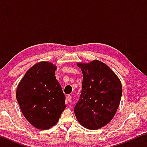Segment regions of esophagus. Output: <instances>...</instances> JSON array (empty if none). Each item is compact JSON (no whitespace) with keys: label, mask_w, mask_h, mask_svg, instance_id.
<instances>
[{"label":"esophagus","mask_w":147,"mask_h":147,"mask_svg":"<svg viewBox=\"0 0 147 147\" xmlns=\"http://www.w3.org/2000/svg\"><path fill=\"white\" fill-rule=\"evenodd\" d=\"M67 101H69V102H71V100H72V96L71 95H68L67 97Z\"/></svg>","instance_id":"1"}]
</instances>
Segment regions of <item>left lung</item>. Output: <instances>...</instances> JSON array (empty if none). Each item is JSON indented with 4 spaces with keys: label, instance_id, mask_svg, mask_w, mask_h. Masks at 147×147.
<instances>
[{
    "label": "left lung",
    "instance_id": "1",
    "mask_svg": "<svg viewBox=\"0 0 147 147\" xmlns=\"http://www.w3.org/2000/svg\"><path fill=\"white\" fill-rule=\"evenodd\" d=\"M77 65L82 72L83 81L74 114L84 127L97 130L115 115L123 93L122 84L117 76L102 61L93 60Z\"/></svg>",
    "mask_w": 147,
    "mask_h": 147
}]
</instances>
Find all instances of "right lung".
Segmentation results:
<instances>
[{
    "label": "right lung",
    "instance_id": "1",
    "mask_svg": "<svg viewBox=\"0 0 147 147\" xmlns=\"http://www.w3.org/2000/svg\"><path fill=\"white\" fill-rule=\"evenodd\" d=\"M56 68L48 61L35 64L17 88V100L23 115L40 130L55 125L65 108V96L56 78Z\"/></svg>",
    "mask_w": 147,
    "mask_h": 147
}]
</instances>
